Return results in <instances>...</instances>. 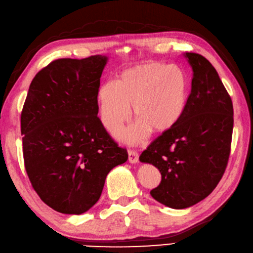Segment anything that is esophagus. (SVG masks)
I'll list each match as a JSON object with an SVG mask.
<instances>
[{"mask_svg": "<svg viewBox=\"0 0 253 253\" xmlns=\"http://www.w3.org/2000/svg\"><path fill=\"white\" fill-rule=\"evenodd\" d=\"M128 154V162L131 164H136L138 162V153L134 149H128L127 151Z\"/></svg>", "mask_w": 253, "mask_h": 253, "instance_id": "1", "label": "esophagus"}]
</instances>
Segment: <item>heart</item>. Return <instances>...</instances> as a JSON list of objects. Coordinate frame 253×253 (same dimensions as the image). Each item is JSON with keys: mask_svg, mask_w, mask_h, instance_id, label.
I'll return each mask as SVG.
<instances>
[{"mask_svg": "<svg viewBox=\"0 0 253 253\" xmlns=\"http://www.w3.org/2000/svg\"><path fill=\"white\" fill-rule=\"evenodd\" d=\"M188 98V82L176 65L148 62L133 65L117 75L115 85L102 84L97 104L106 128L115 133L131 119V105L137 123L118 134L127 143L144 140L149 131L163 133L181 118Z\"/></svg>", "mask_w": 253, "mask_h": 253, "instance_id": "heart-1", "label": "heart"}]
</instances>
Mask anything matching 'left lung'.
Here are the masks:
<instances>
[{
	"instance_id": "left-lung-1",
	"label": "left lung",
	"mask_w": 253,
	"mask_h": 253,
	"mask_svg": "<svg viewBox=\"0 0 253 253\" xmlns=\"http://www.w3.org/2000/svg\"><path fill=\"white\" fill-rule=\"evenodd\" d=\"M184 56L193 77L182 116L140 156L162 173L152 197L178 210L199 203L218 184L228 164L234 127L233 101L214 66L201 54Z\"/></svg>"
}]
</instances>
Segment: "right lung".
I'll return each mask as SVG.
<instances>
[{"instance_id": "right-lung-1", "label": "right lung", "mask_w": 253, "mask_h": 253, "mask_svg": "<svg viewBox=\"0 0 253 253\" xmlns=\"http://www.w3.org/2000/svg\"><path fill=\"white\" fill-rule=\"evenodd\" d=\"M108 58L58 59L39 71L20 116L26 172L56 212L80 215L99 200L107 174L127 161L98 118Z\"/></svg>"}]
</instances>
